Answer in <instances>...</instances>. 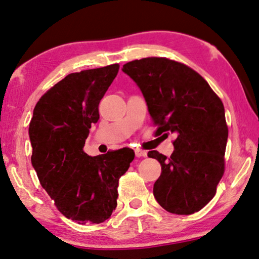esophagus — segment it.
Returning a JSON list of instances; mask_svg holds the SVG:
<instances>
[{
	"mask_svg": "<svg viewBox=\"0 0 259 259\" xmlns=\"http://www.w3.org/2000/svg\"><path fill=\"white\" fill-rule=\"evenodd\" d=\"M135 155L137 157H145L147 155V153L145 151H142V150H136Z\"/></svg>",
	"mask_w": 259,
	"mask_h": 259,
	"instance_id": "obj_1",
	"label": "esophagus"
}]
</instances>
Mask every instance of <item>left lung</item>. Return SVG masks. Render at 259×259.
<instances>
[{"instance_id": "8db88e82", "label": "left lung", "mask_w": 259, "mask_h": 259, "mask_svg": "<svg viewBox=\"0 0 259 259\" xmlns=\"http://www.w3.org/2000/svg\"><path fill=\"white\" fill-rule=\"evenodd\" d=\"M122 71L142 91L157 131L177 135L169 159L148 152L162 169L153 187L155 200L171 213L199 211L224 174V105L199 73L177 61L150 57L126 63Z\"/></svg>"}]
</instances>
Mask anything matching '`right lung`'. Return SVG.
<instances>
[{
    "label": "right lung",
    "mask_w": 259,
    "mask_h": 259,
    "mask_svg": "<svg viewBox=\"0 0 259 259\" xmlns=\"http://www.w3.org/2000/svg\"><path fill=\"white\" fill-rule=\"evenodd\" d=\"M119 65L71 73L38 100L29 123L32 165L56 207L78 224H99L116 208L119 178L135 153L121 148L89 156L83 152L98 105Z\"/></svg>",
    "instance_id": "add662e5"
}]
</instances>
